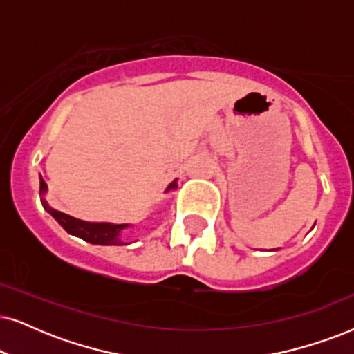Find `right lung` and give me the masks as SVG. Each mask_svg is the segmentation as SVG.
Segmentation results:
<instances>
[{
  "mask_svg": "<svg viewBox=\"0 0 354 354\" xmlns=\"http://www.w3.org/2000/svg\"><path fill=\"white\" fill-rule=\"evenodd\" d=\"M178 186L176 180L169 183L167 191H173L174 187ZM40 196H42V205L44 209L47 210L50 216L55 218V221L60 223L64 229L68 232V234L80 236L84 241H89L93 245H127L122 239V232L127 229L129 223H107V222H84L80 221V218H75L68 216V214L60 212V210H55L50 205L47 204V201L44 199V194L47 192V185L46 181L40 176Z\"/></svg>",
  "mask_w": 354,
  "mask_h": 354,
  "instance_id": "obj_1",
  "label": "right lung"
}]
</instances>
